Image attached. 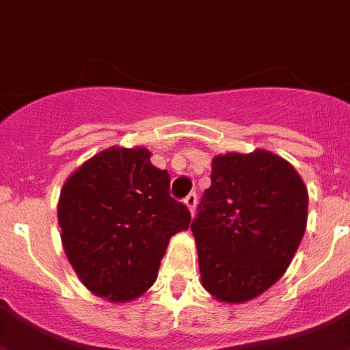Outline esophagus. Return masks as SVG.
<instances>
[{"label":"esophagus","instance_id":"esophagus-1","mask_svg":"<svg viewBox=\"0 0 350 350\" xmlns=\"http://www.w3.org/2000/svg\"><path fill=\"white\" fill-rule=\"evenodd\" d=\"M185 204L189 206L190 213H193V211H196V206H198V193L190 192L189 196L185 198Z\"/></svg>","mask_w":350,"mask_h":350}]
</instances>
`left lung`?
<instances>
[{
  "mask_svg": "<svg viewBox=\"0 0 350 350\" xmlns=\"http://www.w3.org/2000/svg\"><path fill=\"white\" fill-rule=\"evenodd\" d=\"M211 185L192 220L202 286L222 302H245L288 269L308 219L297 170L269 151L211 161Z\"/></svg>",
  "mask_w": 350,
  "mask_h": 350,
  "instance_id": "obj_1",
  "label": "left lung"
}]
</instances>
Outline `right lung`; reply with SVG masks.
I'll list each match as a JSON object with an SVG mask.
<instances>
[{"mask_svg": "<svg viewBox=\"0 0 350 350\" xmlns=\"http://www.w3.org/2000/svg\"><path fill=\"white\" fill-rule=\"evenodd\" d=\"M144 148H110L85 161L58 201L62 243L81 283L124 302L157 281L169 240L190 211L170 198V176Z\"/></svg>", "mask_w": 350, "mask_h": 350, "instance_id": "right-lung-1", "label": "right lung"}]
</instances>
